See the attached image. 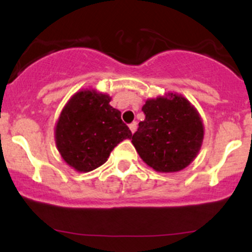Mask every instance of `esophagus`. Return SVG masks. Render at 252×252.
Returning a JSON list of instances; mask_svg holds the SVG:
<instances>
[{"label": "esophagus", "instance_id": "obj_1", "mask_svg": "<svg viewBox=\"0 0 252 252\" xmlns=\"http://www.w3.org/2000/svg\"><path fill=\"white\" fill-rule=\"evenodd\" d=\"M129 128H130V131H131L132 134H134V132L136 131V129H137V123L132 122V123L129 126Z\"/></svg>", "mask_w": 252, "mask_h": 252}]
</instances>
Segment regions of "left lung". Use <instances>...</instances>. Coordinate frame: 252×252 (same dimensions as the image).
Returning a JSON list of instances; mask_svg holds the SVG:
<instances>
[{
	"label": "left lung",
	"instance_id": "obj_1",
	"mask_svg": "<svg viewBox=\"0 0 252 252\" xmlns=\"http://www.w3.org/2000/svg\"><path fill=\"white\" fill-rule=\"evenodd\" d=\"M146 118L138 123L131 143L143 162L156 172L175 173L198 155L204 140V124L189 99L169 92L149 98L142 106Z\"/></svg>",
	"mask_w": 252,
	"mask_h": 252
}]
</instances>
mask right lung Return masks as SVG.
Wrapping results in <instances>:
<instances>
[{
    "label": "right lung",
    "instance_id": "right-lung-1",
    "mask_svg": "<svg viewBox=\"0 0 252 252\" xmlns=\"http://www.w3.org/2000/svg\"><path fill=\"white\" fill-rule=\"evenodd\" d=\"M111 97L94 89L76 92L60 112L54 130L57 149L77 172L88 173L108 161L110 153L131 131L121 120Z\"/></svg>",
    "mask_w": 252,
    "mask_h": 252
}]
</instances>
